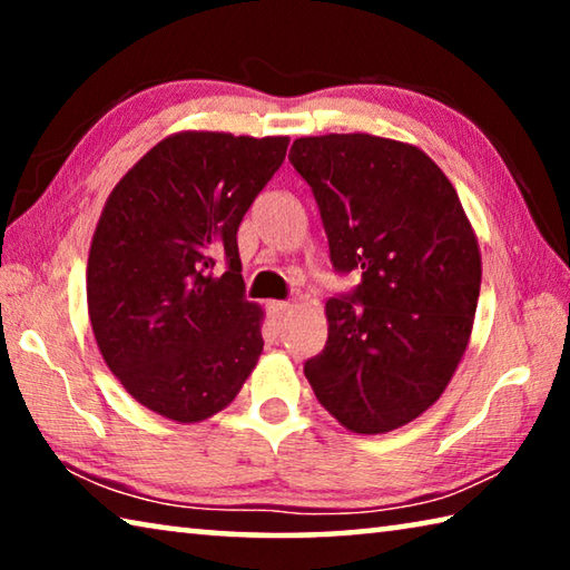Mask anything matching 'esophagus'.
<instances>
[{
	"instance_id": "obj_1",
	"label": "esophagus",
	"mask_w": 570,
	"mask_h": 570,
	"mask_svg": "<svg viewBox=\"0 0 570 570\" xmlns=\"http://www.w3.org/2000/svg\"><path fill=\"white\" fill-rule=\"evenodd\" d=\"M292 312V304L286 302H268V314H272V320L282 324V320H286V314Z\"/></svg>"
}]
</instances>
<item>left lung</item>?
Masks as SVG:
<instances>
[{"label":"left lung","instance_id":"left-lung-1","mask_svg":"<svg viewBox=\"0 0 570 570\" xmlns=\"http://www.w3.org/2000/svg\"><path fill=\"white\" fill-rule=\"evenodd\" d=\"M288 160L314 190L336 272L362 268L352 296L326 302L330 336L304 374L346 430L392 432L440 400L468 350L478 236L445 173L410 142L308 135Z\"/></svg>","mask_w":570,"mask_h":570}]
</instances>
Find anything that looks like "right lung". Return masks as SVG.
Returning <instances> with one entry per match:
<instances>
[{
	"label": "right lung",
	"mask_w": 570,
	"mask_h": 570,
	"mask_svg": "<svg viewBox=\"0 0 570 570\" xmlns=\"http://www.w3.org/2000/svg\"><path fill=\"white\" fill-rule=\"evenodd\" d=\"M286 148V135L173 132L105 200L88 258L90 324L142 407L208 420L254 372L264 308L244 298L236 234ZM218 257L229 264L220 277Z\"/></svg>",
	"instance_id": "1"
}]
</instances>
